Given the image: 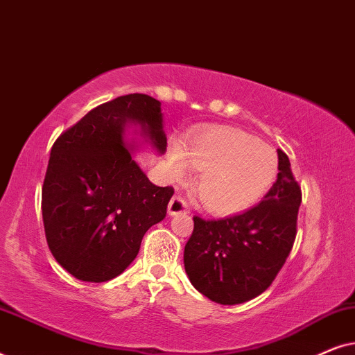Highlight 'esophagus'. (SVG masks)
Listing matches in <instances>:
<instances>
[{
    "label": "esophagus",
    "instance_id": "1",
    "mask_svg": "<svg viewBox=\"0 0 355 355\" xmlns=\"http://www.w3.org/2000/svg\"><path fill=\"white\" fill-rule=\"evenodd\" d=\"M189 208L186 202L179 197H173L168 203V215L169 216H178V215H187Z\"/></svg>",
    "mask_w": 355,
    "mask_h": 355
}]
</instances>
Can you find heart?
Instances as JSON below:
<instances>
[{
  "label": "heart",
  "instance_id": "1",
  "mask_svg": "<svg viewBox=\"0 0 355 355\" xmlns=\"http://www.w3.org/2000/svg\"><path fill=\"white\" fill-rule=\"evenodd\" d=\"M166 166L173 178L197 169L196 189L203 207L218 215L249 208L259 200L278 173L275 150L254 135L234 128H215L193 134L186 147L171 140Z\"/></svg>",
  "mask_w": 355,
  "mask_h": 355
}]
</instances>
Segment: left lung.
<instances>
[{
	"instance_id": "8db88e82",
	"label": "left lung",
	"mask_w": 355,
	"mask_h": 355,
	"mask_svg": "<svg viewBox=\"0 0 355 355\" xmlns=\"http://www.w3.org/2000/svg\"><path fill=\"white\" fill-rule=\"evenodd\" d=\"M278 171L273 187L250 210L223 220L193 216L184 266L193 288L213 302L236 305L260 295L293 249L302 192L283 150Z\"/></svg>"
}]
</instances>
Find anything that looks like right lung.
I'll return each mask as SVG.
<instances>
[{
	"label": "right lung",
	"instance_id": "obj_1",
	"mask_svg": "<svg viewBox=\"0 0 355 355\" xmlns=\"http://www.w3.org/2000/svg\"><path fill=\"white\" fill-rule=\"evenodd\" d=\"M166 152L162 103L130 94L96 106L53 144L42 189L46 242L74 278L105 283L166 216L173 187L150 182L132 155Z\"/></svg>",
	"mask_w": 355,
	"mask_h": 355
}]
</instances>
